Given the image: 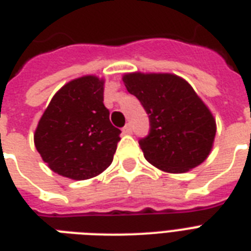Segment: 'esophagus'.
<instances>
[{
  "label": "esophagus",
  "mask_w": 251,
  "mask_h": 251,
  "mask_svg": "<svg viewBox=\"0 0 251 251\" xmlns=\"http://www.w3.org/2000/svg\"><path fill=\"white\" fill-rule=\"evenodd\" d=\"M131 131H133V130H131V126L130 125H126L125 127L122 129V133L124 134H131Z\"/></svg>",
  "instance_id": "34e87169"
}]
</instances>
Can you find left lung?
<instances>
[{
	"label": "left lung",
	"mask_w": 251,
	"mask_h": 251,
	"mask_svg": "<svg viewBox=\"0 0 251 251\" xmlns=\"http://www.w3.org/2000/svg\"><path fill=\"white\" fill-rule=\"evenodd\" d=\"M122 81L149 114L150 133L139 141L149 163L168 174H184L209 156L216 120L187 80L137 71L122 75Z\"/></svg>",
	"instance_id": "left-lung-1"
}]
</instances>
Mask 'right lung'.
<instances>
[{
  "mask_svg": "<svg viewBox=\"0 0 251 251\" xmlns=\"http://www.w3.org/2000/svg\"><path fill=\"white\" fill-rule=\"evenodd\" d=\"M104 77L85 75L53 95L34 133V145L50 170L87 180L112 164L121 130L104 106Z\"/></svg>",
  "mask_w": 251,
  "mask_h": 251,
  "instance_id": "right-lung-1",
  "label": "right lung"
}]
</instances>
